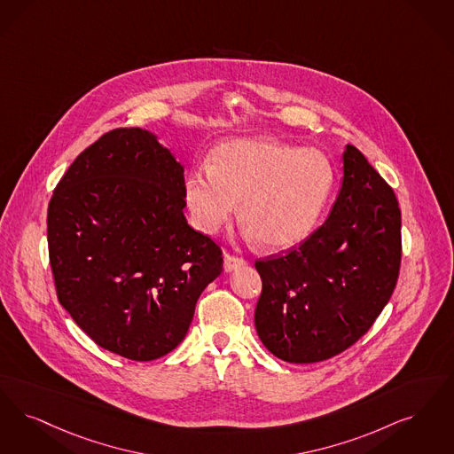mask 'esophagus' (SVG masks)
<instances>
[{"mask_svg":"<svg viewBox=\"0 0 454 454\" xmlns=\"http://www.w3.org/2000/svg\"><path fill=\"white\" fill-rule=\"evenodd\" d=\"M243 265H247V260L235 256V254H224V270L226 272H233V270L243 267Z\"/></svg>","mask_w":454,"mask_h":454,"instance_id":"34e87169","label":"esophagus"}]
</instances>
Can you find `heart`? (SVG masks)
I'll use <instances>...</instances> for the list:
<instances>
[{
    "label": "heart",
    "mask_w": 454,
    "mask_h": 454,
    "mask_svg": "<svg viewBox=\"0 0 454 454\" xmlns=\"http://www.w3.org/2000/svg\"><path fill=\"white\" fill-rule=\"evenodd\" d=\"M336 182L325 152L270 138H241L219 145L211 168L185 179V200L196 226L215 235L233 218L267 248L287 250L317 226Z\"/></svg>",
    "instance_id": "obj_1"
}]
</instances>
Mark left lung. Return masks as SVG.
<instances>
[{"mask_svg":"<svg viewBox=\"0 0 454 454\" xmlns=\"http://www.w3.org/2000/svg\"><path fill=\"white\" fill-rule=\"evenodd\" d=\"M343 184L329 218L299 247L256 260L262 294L254 327L289 363L343 353L392 297L402 260L399 200L356 146L343 153Z\"/></svg>","mask_w":454,"mask_h":454,"instance_id":"1","label":"left lung"}]
</instances>
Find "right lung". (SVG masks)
Here are the masks:
<instances>
[{
	"instance_id": "obj_1",
	"label": "right lung",
	"mask_w": 454,
	"mask_h": 454,
	"mask_svg": "<svg viewBox=\"0 0 454 454\" xmlns=\"http://www.w3.org/2000/svg\"><path fill=\"white\" fill-rule=\"evenodd\" d=\"M184 207V167L142 128L105 133L57 184L47 213L55 291L96 345L150 362L187 334L223 254Z\"/></svg>"
}]
</instances>
